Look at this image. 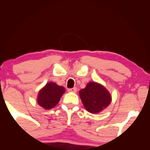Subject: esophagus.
Wrapping results in <instances>:
<instances>
[{
    "label": "esophagus",
    "instance_id": "34e87169",
    "mask_svg": "<svg viewBox=\"0 0 150 150\" xmlns=\"http://www.w3.org/2000/svg\"><path fill=\"white\" fill-rule=\"evenodd\" d=\"M68 91L69 92H72V93H76V92L77 91V89L76 87L71 88V89H68Z\"/></svg>",
    "mask_w": 150,
    "mask_h": 150
}]
</instances>
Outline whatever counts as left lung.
Masks as SVG:
<instances>
[{
  "instance_id": "8db88e82",
  "label": "left lung",
  "mask_w": 150,
  "mask_h": 150,
  "mask_svg": "<svg viewBox=\"0 0 150 150\" xmlns=\"http://www.w3.org/2000/svg\"><path fill=\"white\" fill-rule=\"evenodd\" d=\"M80 98L86 110L98 113L107 107L111 102V96L103 85L95 82L87 83L85 89L79 91Z\"/></svg>"
}]
</instances>
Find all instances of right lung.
I'll use <instances>...</instances> for the list:
<instances>
[{
	"label": "right lung",
	"mask_w": 150,
	"mask_h": 150,
	"mask_svg": "<svg viewBox=\"0 0 150 150\" xmlns=\"http://www.w3.org/2000/svg\"><path fill=\"white\" fill-rule=\"evenodd\" d=\"M65 91V88L62 86H59L56 83L50 82L39 92L38 103L45 109L54 108L59 103Z\"/></svg>",
	"instance_id": "right-lung-1"
}]
</instances>
